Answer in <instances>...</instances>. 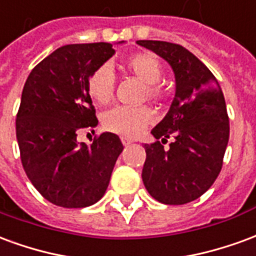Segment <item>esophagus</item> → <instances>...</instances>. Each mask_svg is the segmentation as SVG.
<instances>
[{
	"mask_svg": "<svg viewBox=\"0 0 256 256\" xmlns=\"http://www.w3.org/2000/svg\"><path fill=\"white\" fill-rule=\"evenodd\" d=\"M122 144L124 145V146H126V145H130L132 144V142H133V140L132 138H128V137H122Z\"/></svg>",
	"mask_w": 256,
	"mask_h": 256,
	"instance_id": "obj_1",
	"label": "esophagus"
}]
</instances>
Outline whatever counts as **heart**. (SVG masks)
I'll return each mask as SVG.
<instances>
[{
  "mask_svg": "<svg viewBox=\"0 0 256 256\" xmlns=\"http://www.w3.org/2000/svg\"><path fill=\"white\" fill-rule=\"evenodd\" d=\"M123 66L145 84L144 96L152 100H160L166 90L159 82L163 67L159 58L150 52L133 53L124 58ZM86 89L92 100L98 104H108L114 97L115 75L110 66L101 64L94 68L88 78ZM154 120V112L148 106H115L106 112L102 119L104 128L114 133L136 137L142 133Z\"/></svg>",
  "mask_w": 256,
  "mask_h": 256,
  "instance_id": "1",
  "label": "heart"
}]
</instances>
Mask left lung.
I'll use <instances>...</instances> for the list:
<instances>
[{"label": "left lung", "mask_w": 256, "mask_h": 256, "mask_svg": "<svg viewBox=\"0 0 256 256\" xmlns=\"http://www.w3.org/2000/svg\"><path fill=\"white\" fill-rule=\"evenodd\" d=\"M137 44L164 58L177 84L167 115L150 132L156 141L145 144L142 181L160 203H189L208 190L222 168L229 141L225 97L212 72L188 49L164 41ZM170 136L174 141L164 150Z\"/></svg>", "instance_id": "1"}]
</instances>
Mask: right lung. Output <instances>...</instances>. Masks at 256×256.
Returning a JSON list of instances; mask_svg holds the SVG:
<instances>
[{
  "label": "right lung",
  "instance_id": "1",
  "mask_svg": "<svg viewBox=\"0 0 256 256\" xmlns=\"http://www.w3.org/2000/svg\"><path fill=\"white\" fill-rule=\"evenodd\" d=\"M114 53L106 42L58 48L32 68L23 88L16 115L22 164L36 190L64 208L97 203L123 150L114 133L92 145L76 141L78 132L98 123L88 78Z\"/></svg>",
  "mask_w": 256,
  "mask_h": 256
}]
</instances>
